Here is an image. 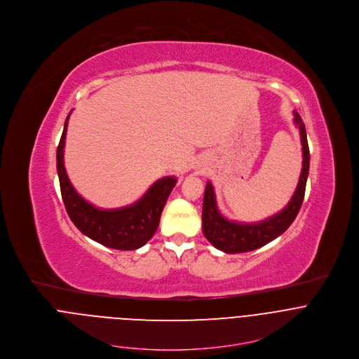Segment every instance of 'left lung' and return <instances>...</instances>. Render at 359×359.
I'll use <instances>...</instances> for the list:
<instances>
[{
	"instance_id": "1",
	"label": "left lung",
	"mask_w": 359,
	"mask_h": 359,
	"mask_svg": "<svg viewBox=\"0 0 359 359\" xmlns=\"http://www.w3.org/2000/svg\"><path fill=\"white\" fill-rule=\"evenodd\" d=\"M294 124L300 130L302 145H303V168L299 180L296 192L287 205L278 214L259 221V222H235L226 219L218 210L215 202L214 188L210 182L205 185V198H203V212L202 224L205 239L218 250L236 255L256 250L258 248L272 242L280 236L297 217L300 207L304 201L306 184H307L308 171H309V149H308L307 131L306 126L294 111Z\"/></svg>"
}]
</instances>
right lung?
Segmentation results:
<instances>
[{
	"mask_svg": "<svg viewBox=\"0 0 359 359\" xmlns=\"http://www.w3.org/2000/svg\"><path fill=\"white\" fill-rule=\"evenodd\" d=\"M70 113L66 117L56 149V170L60 194L70 219L80 232L106 248L116 250H137L142 248L151 241L158 226L161 211L177 184V178H160L140 201L131 205L102 210L88 203L70 184L63 164V148Z\"/></svg>",
	"mask_w": 359,
	"mask_h": 359,
	"instance_id": "right-lung-1",
	"label": "right lung"
}]
</instances>
